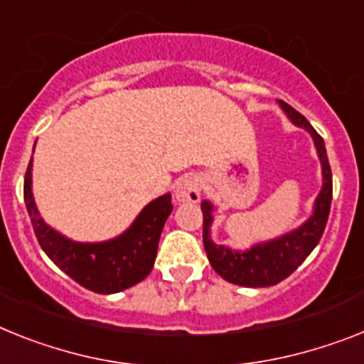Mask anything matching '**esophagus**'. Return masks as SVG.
<instances>
[{
  "label": "esophagus",
  "mask_w": 364,
  "mask_h": 364,
  "mask_svg": "<svg viewBox=\"0 0 364 364\" xmlns=\"http://www.w3.org/2000/svg\"><path fill=\"white\" fill-rule=\"evenodd\" d=\"M201 198V179L194 173L183 176L176 183V200L181 203H198Z\"/></svg>",
  "instance_id": "obj_1"
}]
</instances>
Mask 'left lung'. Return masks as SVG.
<instances>
[{"label": "left lung", "instance_id": "8db88e82", "mask_svg": "<svg viewBox=\"0 0 364 364\" xmlns=\"http://www.w3.org/2000/svg\"><path fill=\"white\" fill-rule=\"evenodd\" d=\"M279 105L285 111V114L291 118L292 124L307 129L313 136L314 148L318 151L320 163H322V191L314 201L313 215L305 224H301L291 233L283 235V237H277V239L268 240V242L255 244L246 252H235V250L220 246V244H215L210 240V224H213V209L215 207L210 205L207 200L201 201L203 246H205L207 257H209L210 267L215 268L216 274L233 285L253 287V289L277 285L279 281L291 276L292 272L307 259V255L313 252L314 246L322 239L323 229L328 224L333 198V181L323 139L314 131L307 118L296 109H292L289 103L279 102Z\"/></svg>", "mask_w": 364, "mask_h": 364}]
</instances>
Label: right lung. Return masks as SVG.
<instances>
[{
  "label": "right lung",
  "mask_w": 364,
  "mask_h": 364,
  "mask_svg": "<svg viewBox=\"0 0 364 364\" xmlns=\"http://www.w3.org/2000/svg\"><path fill=\"white\" fill-rule=\"evenodd\" d=\"M33 159L23 181V200L36 239L46 255L79 285L97 294H114L146 279L155 257L164 222L172 213V196L164 194L140 210L131 228L105 242H73L46 224L31 191Z\"/></svg>",
  "instance_id": "add662e5"
}]
</instances>
